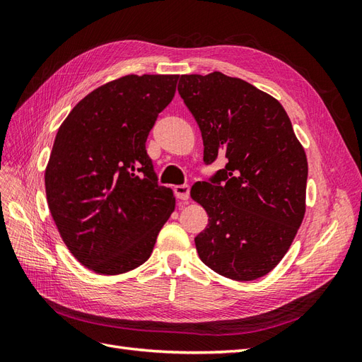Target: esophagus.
<instances>
[{
	"mask_svg": "<svg viewBox=\"0 0 362 362\" xmlns=\"http://www.w3.org/2000/svg\"><path fill=\"white\" fill-rule=\"evenodd\" d=\"M175 196H177L178 199L181 201H187L189 196H190V187L189 185H177V187L173 189Z\"/></svg>",
	"mask_w": 362,
	"mask_h": 362,
	"instance_id": "1",
	"label": "esophagus"
}]
</instances>
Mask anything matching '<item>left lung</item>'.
<instances>
[{
    "mask_svg": "<svg viewBox=\"0 0 362 362\" xmlns=\"http://www.w3.org/2000/svg\"><path fill=\"white\" fill-rule=\"evenodd\" d=\"M178 92L198 122L204 161L228 163L190 190L208 225L194 237L205 266L234 281L267 275L287 254L306 210L308 161L278 100L222 72L181 75Z\"/></svg>",
    "mask_w": 362,
    "mask_h": 362,
    "instance_id": "left-lung-1",
    "label": "left lung"
}]
</instances>
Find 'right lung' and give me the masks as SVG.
<instances>
[{"mask_svg": "<svg viewBox=\"0 0 362 362\" xmlns=\"http://www.w3.org/2000/svg\"><path fill=\"white\" fill-rule=\"evenodd\" d=\"M180 75H125L86 95L60 125L45 169L52 221L71 254L100 275L151 257L175 210L157 184L146 139Z\"/></svg>", "mask_w": 362, "mask_h": 362, "instance_id": "right-lung-1", "label": "right lung"}]
</instances>
